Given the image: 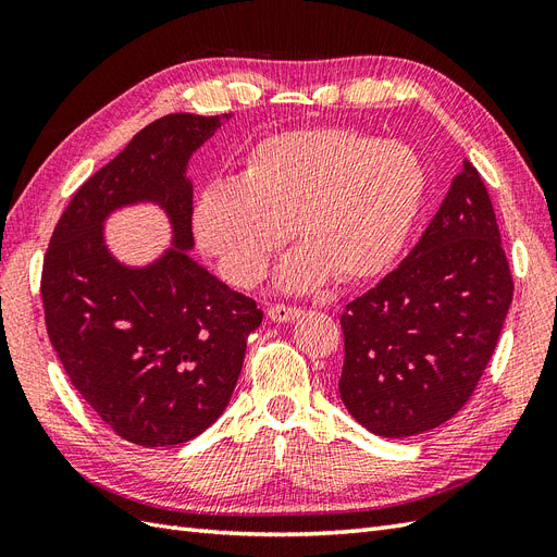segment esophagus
I'll return each instance as SVG.
<instances>
[{
  "label": "esophagus",
  "mask_w": 557,
  "mask_h": 557,
  "mask_svg": "<svg viewBox=\"0 0 557 557\" xmlns=\"http://www.w3.org/2000/svg\"><path fill=\"white\" fill-rule=\"evenodd\" d=\"M301 313L299 307H290V305H272L267 309V315L274 320V323H290V320H295L297 315Z\"/></svg>",
  "instance_id": "obj_1"
}]
</instances>
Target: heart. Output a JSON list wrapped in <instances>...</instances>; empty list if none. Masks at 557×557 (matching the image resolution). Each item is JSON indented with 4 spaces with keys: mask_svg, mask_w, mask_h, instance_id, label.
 Wrapping results in <instances>:
<instances>
[{
    "mask_svg": "<svg viewBox=\"0 0 557 557\" xmlns=\"http://www.w3.org/2000/svg\"><path fill=\"white\" fill-rule=\"evenodd\" d=\"M425 195V166L409 146L346 127L281 132L250 150L242 181L199 195L193 227L225 278L250 288L293 230L301 246L278 281L305 290L332 274L358 283L385 272Z\"/></svg>",
    "mask_w": 557,
    "mask_h": 557,
    "instance_id": "heart-1",
    "label": "heart"
}]
</instances>
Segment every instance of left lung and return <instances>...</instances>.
I'll list each match as a JSON object with an SVG mask.
<instances>
[{"label":"left lung","instance_id":"8db88e82","mask_svg":"<svg viewBox=\"0 0 557 557\" xmlns=\"http://www.w3.org/2000/svg\"><path fill=\"white\" fill-rule=\"evenodd\" d=\"M513 299L491 195L465 162L413 250L344 307L342 399L360 425L411 436L458 413Z\"/></svg>","mask_w":557,"mask_h":557}]
</instances>
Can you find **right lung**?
I'll list each match as a JSON object with an SVG mask.
<instances>
[{"label": "right lung", "mask_w": 557, "mask_h": 557, "mask_svg": "<svg viewBox=\"0 0 557 557\" xmlns=\"http://www.w3.org/2000/svg\"><path fill=\"white\" fill-rule=\"evenodd\" d=\"M230 117V115H223ZM221 115L170 113L146 125L74 193L41 269L48 339L92 411L125 442L176 446L223 413L242 374L248 334L262 309L193 260V150ZM158 198L177 248L146 270H127L101 239L115 206Z\"/></svg>", "instance_id": "right-lung-1"}]
</instances>
